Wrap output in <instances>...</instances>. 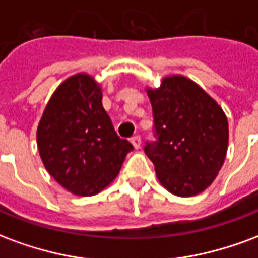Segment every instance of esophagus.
Here are the masks:
<instances>
[{
	"instance_id": "obj_1",
	"label": "esophagus",
	"mask_w": 258,
	"mask_h": 258,
	"mask_svg": "<svg viewBox=\"0 0 258 258\" xmlns=\"http://www.w3.org/2000/svg\"><path fill=\"white\" fill-rule=\"evenodd\" d=\"M131 144L134 145L135 149H140L141 148V137L140 135H134V137L131 138Z\"/></svg>"
}]
</instances>
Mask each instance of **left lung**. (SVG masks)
Wrapping results in <instances>:
<instances>
[{
  "label": "left lung",
  "mask_w": 258,
  "mask_h": 258,
  "mask_svg": "<svg viewBox=\"0 0 258 258\" xmlns=\"http://www.w3.org/2000/svg\"><path fill=\"white\" fill-rule=\"evenodd\" d=\"M157 141L145 153L155 164L159 182L181 198L203 192L221 170L228 149V120L222 107L185 76L162 80L146 88Z\"/></svg>",
  "instance_id": "1"
}]
</instances>
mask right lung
Returning a JSON list of instances; mask_svg holds the SVG:
<instances>
[{
    "label": "right lung",
    "instance_id": "right-lung-1",
    "mask_svg": "<svg viewBox=\"0 0 258 258\" xmlns=\"http://www.w3.org/2000/svg\"><path fill=\"white\" fill-rule=\"evenodd\" d=\"M37 146L51 177L77 196H92L117 177L134 148L121 140L102 106V85L88 73L55 90L37 128Z\"/></svg>",
    "mask_w": 258,
    "mask_h": 258
}]
</instances>
